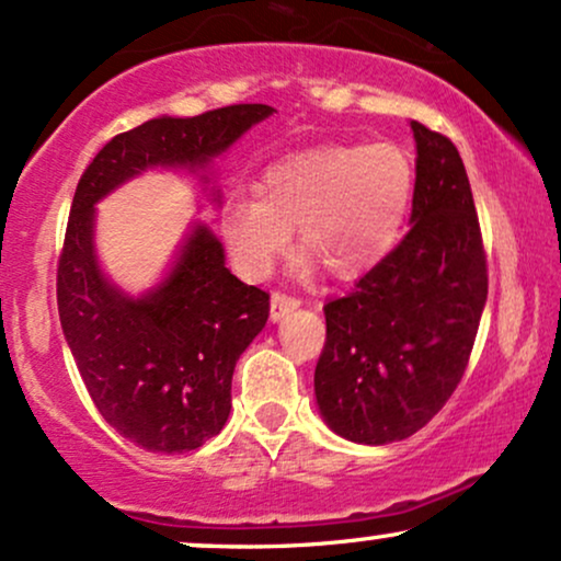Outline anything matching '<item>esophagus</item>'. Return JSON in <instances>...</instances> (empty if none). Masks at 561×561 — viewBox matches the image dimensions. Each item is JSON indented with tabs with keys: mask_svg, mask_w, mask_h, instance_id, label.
Returning <instances> with one entry per match:
<instances>
[{
	"mask_svg": "<svg viewBox=\"0 0 561 561\" xmlns=\"http://www.w3.org/2000/svg\"><path fill=\"white\" fill-rule=\"evenodd\" d=\"M300 306L298 298H293V295H285V293H274L272 295V321H282L285 316L293 313L295 308Z\"/></svg>",
	"mask_w": 561,
	"mask_h": 561,
	"instance_id": "esophagus-1",
	"label": "esophagus"
}]
</instances>
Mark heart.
<instances>
[{"mask_svg": "<svg viewBox=\"0 0 561 561\" xmlns=\"http://www.w3.org/2000/svg\"><path fill=\"white\" fill-rule=\"evenodd\" d=\"M415 191V159L394 140L332 144L272 161L255 195H232L219 229L240 274L261 279L298 238V272L316 261L355 279L391 251Z\"/></svg>", "mask_w": 561, "mask_h": 561, "instance_id": "heart-1", "label": "heart"}]
</instances>
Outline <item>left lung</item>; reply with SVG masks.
<instances>
[{"mask_svg": "<svg viewBox=\"0 0 561 561\" xmlns=\"http://www.w3.org/2000/svg\"><path fill=\"white\" fill-rule=\"evenodd\" d=\"M415 138L410 232L329 300L316 402L327 426L355 444L402 442L460 383L489 295L481 227L455 144L426 125Z\"/></svg>", "mask_w": 561, "mask_h": 561, "instance_id": "1", "label": "left lung"}]
</instances>
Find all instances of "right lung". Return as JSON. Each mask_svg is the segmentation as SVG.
Returning a JSON list of instances; mask_svg holds the SVG:
<instances>
[{
	"label": "right lung",
	"instance_id": "obj_1",
	"mask_svg": "<svg viewBox=\"0 0 561 561\" xmlns=\"http://www.w3.org/2000/svg\"><path fill=\"white\" fill-rule=\"evenodd\" d=\"M274 112L234 104L153 117L114 135L78 182L57 268L59 321L101 417L148 451L198 449L225 428L234 363L266 327L268 293L229 272L216 234L193 221L164 279L127 295L101 268L96 204L159 167L208 182V164Z\"/></svg>",
	"mask_w": 561,
	"mask_h": 561
}]
</instances>
